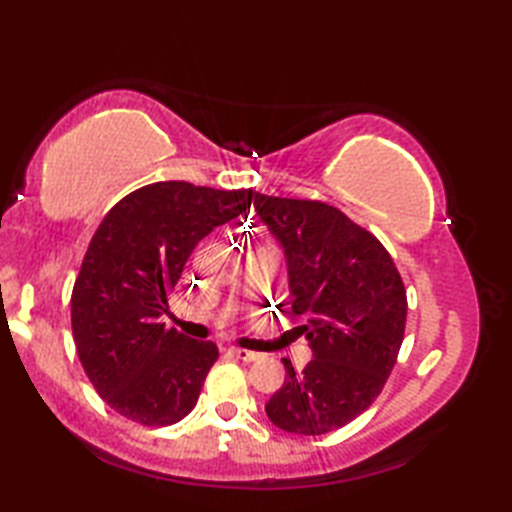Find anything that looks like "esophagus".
<instances>
[{"instance_id": "1", "label": "esophagus", "mask_w": 512, "mask_h": 512, "mask_svg": "<svg viewBox=\"0 0 512 512\" xmlns=\"http://www.w3.org/2000/svg\"><path fill=\"white\" fill-rule=\"evenodd\" d=\"M228 352H231L233 356H237L239 361H246V363H253V361H257L259 356H262V354H257V352L242 350V347H228Z\"/></svg>"}]
</instances>
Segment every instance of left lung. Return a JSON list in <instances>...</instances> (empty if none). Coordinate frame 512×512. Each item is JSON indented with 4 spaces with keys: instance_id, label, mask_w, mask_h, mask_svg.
Segmentation results:
<instances>
[{
    "instance_id": "1",
    "label": "left lung",
    "mask_w": 512,
    "mask_h": 512,
    "mask_svg": "<svg viewBox=\"0 0 512 512\" xmlns=\"http://www.w3.org/2000/svg\"><path fill=\"white\" fill-rule=\"evenodd\" d=\"M255 213L284 248L292 310L306 314L312 361L286 380L266 413L275 427L323 436L372 405L405 336L407 292L385 246L330 204L255 193Z\"/></svg>"
}]
</instances>
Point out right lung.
Segmentation results:
<instances>
[{
	"mask_svg": "<svg viewBox=\"0 0 512 512\" xmlns=\"http://www.w3.org/2000/svg\"><path fill=\"white\" fill-rule=\"evenodd\" d=\"M253 191L156 182L103 217L72 290V334L85 374L121 416L162 427L198 402L217 345L167 330V295L200 239L250 211Z\"/></svg>",
	"mask_w": 512,
	"mask_h": 512,
	"instance_id": "1",
	"label": "right lung"
}]
</instances>
